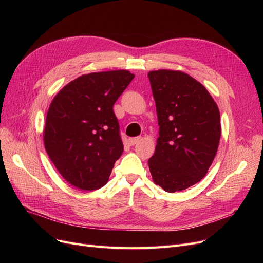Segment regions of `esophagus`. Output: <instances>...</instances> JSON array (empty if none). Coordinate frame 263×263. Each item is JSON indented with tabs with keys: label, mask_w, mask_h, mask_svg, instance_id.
Masks as SVG:
<instances>
[{
	"label": "esophagus",
	"mask_w": 263,
	"mask_h": 263,
	"mask_svg": "<svg viewBox=\"0 0 263 263\" xmlns=\"http://www.w3.org/2000/svg\"><path fill=\"white\" fill-rule=\"evenodd\" d=\"M140 137H134V138H129L128 139V144L130 145V146H134V145H136L137 142H139L140 141Z\"/></svg>",
	"instance_id": "1"
}]
</instances>
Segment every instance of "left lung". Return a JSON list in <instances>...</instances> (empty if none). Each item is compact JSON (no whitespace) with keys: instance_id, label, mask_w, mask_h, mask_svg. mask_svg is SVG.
<instances>
[{"instance_id":"1","label":"left lung","mask_w":263,"mask_h":263,"mask_svg":"<svg viewBox=\"0 0 263 263\" xmlns=\"http://www.w3.org/2000/svg\"><path fill=\"white\" fill-rule=\"evenodd\" d=\"M148 78L159 125L149 170L157 185L174 193L208 173L219 145V109L205 86L182 71H149Z\"/></svg>"}]
</instances>
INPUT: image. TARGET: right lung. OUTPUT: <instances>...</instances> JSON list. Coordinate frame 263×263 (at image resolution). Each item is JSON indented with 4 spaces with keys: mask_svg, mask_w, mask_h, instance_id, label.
<instances>
[{
    "mask_svg": "<svg viewBox=\"0 0 263 263\" xmlns=\"http://www.w3.org/2000/svg\"><path fill=\"white\" fill-rule=\"evenodd\" d=\"M135 76L128 70L83 74L53 98L44 145L55 169L79 190L104 186L124 151L113 105Z\"/></svg>",
    "mask_w": 263,
    "mask_h": 263,
    "instance_id": "obj_1",
    "label": "right lung"
}]
</instances>
